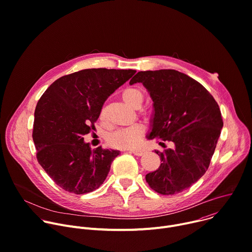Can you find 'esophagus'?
<instances>
[{
  "mask_svg": "<svg viewBox=\"0 0 252 252\" xmlns=\"http://www.w3.org/2000/svg\"><path fill=\"white\" fill-rule=\"evenodd\" d=\"M130 152L133 153V154L136 155V156H141V155L144 154L145 150H143V149H131Z\"/></svg>",
  "mask_w": 252,
  "mask_h": 252,
  "instance_id": "1",
  "label": "esophagus"
}]
</instances>
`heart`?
<instances>
[{
    "label": "heart",
    "mask_w": 252,
    "mask_h": 252,
    "mask_svg": "<svg viewBox=\"0 0 252 252\" xmlns=\"http://www.w3.org/2000/svg\"><path fill=\"white\" fill-rule=\"evenodd\" d=\"M122 99L130 108L138 109L143 101V93L137 88L129 87L123 91ZM104 115L105 112L104 110H102L100 114L101 119L104 118ZM143 133V126L139 124H135L128 127L121 128L112 133L109 136V142L111 145L118 148H131L138 143Z\"/></svg>",
    "instance_id": "obj_1"
}]
</instances>
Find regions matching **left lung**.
Masks as SVG:
<instances>
[{
    "label": "left lung",
    "mask_w": 252,
    "mask_h": 252,
    "mask_svg": "<svg viewBox=\"0 0 252 252\" xmlns=\"http://www.w3.org/2000/svg\"><path fill=\"white\" fill-rule=\"evenodd\" d=\"M135 83H142L153 101L147 138L159 140L162 146L163 141L174 145L155 150L161 164L145 180L161 195L183 192L209 168L223 126L219 105L199 82L176 70L140 71L129 82Z\"/></svg>",
    "instance_id": "obj_1"
}]
</instances>
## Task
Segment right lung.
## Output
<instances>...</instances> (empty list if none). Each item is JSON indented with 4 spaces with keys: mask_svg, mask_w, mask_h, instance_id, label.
I'll list each match as a JSON object with an SVG mask.
<instances>
[{
    "mask_svg": "<svg viewBox=\"0 0 252 252\" xmlns=\"http://www.w3.org/2000/svg\"><path fill=\"white\" fill-rule=\"evenodd\" d=\"M135 70L93 68L54 81L34 112L32 138L36 158L48 176L77 195L98 189L119 150L92 149L84 135L95 129L105 101Z\"/></svg>",
    "mask_w": 252,
    "mask_h": 252,
    "instance_id": "1",
    "label": "right lung"
}]
</instances>
